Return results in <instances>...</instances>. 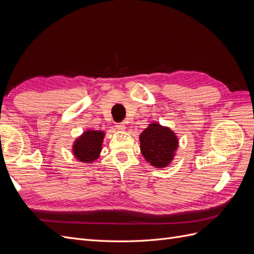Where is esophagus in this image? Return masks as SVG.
I'll use <instances>...</instances> for the list:
<instances>
[{"instance_id":"1","label":"esophagus","mask_w":254,"mask_h":254,"mask_svg":"<svg viewBox=\"0 0 254 254\" xmlns=\"http://www.w3.org/2000/svg\"><path fill=\"white\" fill-rule=\"evenodd\" d=\"M117 129L121 130V131H123V130L126 129V127H125L124 124H123V123H118V124H117Z\"/></svg>"}]
</instances>
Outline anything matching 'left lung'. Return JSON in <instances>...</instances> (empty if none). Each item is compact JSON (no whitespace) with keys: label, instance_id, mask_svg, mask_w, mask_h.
Segmentation results:
<instances>
[{"label":"left lung","instance_id":"8db88e82","mask_svg":"<svg viewBox=\"0 0 254 254\" xmlns=\"http://www.w3.org/2000/svg\"><path fill=\"white\" fill-rule=\"evenodd\" d=\"M141 152L152 166L162 168L174 159L178 139L168 127L152 123L140 134Z\"/></svg>","mask_w":254,"mask_h":254}]
</instances>
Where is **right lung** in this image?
<instances>
[{
	"label": "right lung",
	"mask_w": 254,
	"mask_h": 254,
	"mask_svg": "<svg viewBox=\"0 0 254 254\" xmlns=\"http://www.w3.org/2000/svg\"><path fill=\"white\" fill-rule=\"evenodd\" d=\"M105 133L99 130H87L73 145V153L80 162L91 163L101 153Z\"/></svg>",
	"instance_id": "1"
}]
</instances>
